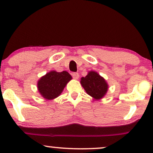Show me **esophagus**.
Masks as SVG:
<instances>
[{"mask_svg":"<svg viewBox=\"0 0 153 153\" xmlns=\"http://www.w3.org/2000/svg\"><path fill=\"white\" fill-rule=\"evenodd\" d=\"M72 76L74 79H78L79 74V73H77V72H73L72 74Z\"/></svg>","mask_w":153,"mask_h":153,"instance_id":"1","label":"esophagus"}]
</instances>
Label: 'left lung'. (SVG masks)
<instances>
[{
	"label": "left lung",
	"instance_id": "1",
	"mask_svg": "<svg viewBox=\"0 0 153 153\" xmlns=\"http://www.w3.org/2000/svg\"><path fill=\"white\" fill-rule=\"evenodd\" d=\"M81 83L89 95L97 100L103 97L108 89V85L104 79L93 71L82 77Z\"/></svg>",
	"mask_w": 153,
	"mask_h": 153
}]
</instances>
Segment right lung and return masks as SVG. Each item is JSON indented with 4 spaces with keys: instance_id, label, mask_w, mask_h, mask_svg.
Wrapping results in <instances>:
<instances>
[{
    "instance_id": "right-lung-1",
    "label": "right lung",
    "mask_w": 153,
    "mask_h": 153,
    "mask_svg": "<svg viewBox=\"0 0 153 153\" xmlns=\"http://www.w3.org/2000/svg\"><path fill=\"white\" fill-rule=\"evenodd\" d=\"M72 76L66 71L57 72L52 71L40 79L37 83L39 92L43 97L52 100L59 96Z\"/></svg>"
}]
</instances>
